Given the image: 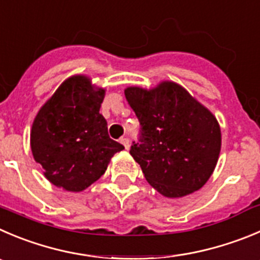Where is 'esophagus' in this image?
Instances as JSON below:
<instances>
[{"mask_svg": "<svg viewBox=\"0 0 260 260\" xmlns=\"http://www.w3.org/2000/svg\"><path fill=\"white\" fill-rule=\"evenodd\" d=\"M120 144H123V146H124L127 150L129 149V146H131L129 140H128L127 137H122V138H120Z\"/></svg>", "mask_w": 260, "mask_h": 260, "instance_id": "1", "label": "esophagus"}]
</instances>
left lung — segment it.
Listing matches in <instances>:
<instances>
[{"instance_id": "1", "label": "left lung", "mask_w": 260, "mask_h": 260, "mask_svg": "<svg viewBox=\"0 0 260 260\" xmlns=\"http://www.w3.org/2000/svg\"><path fill=\"white\" fill-rule=\"evenodd\" d=\"M124 94L141 127L129 152L146 181L167 198L203 187L220 151V128L214 115L173 82L150 91L129 87Z\"/></svg>"}]
</instances>
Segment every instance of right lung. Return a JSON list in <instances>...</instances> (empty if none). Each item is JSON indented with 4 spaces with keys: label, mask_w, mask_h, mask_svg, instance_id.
<instances>
[{
    "label": "right lung",
    "mask_w": 260,
    "mask_h": 260,
    "mask_svg": "<svg viewBox=\"0 0 260 260\" xmlns=\"http://www.w3.org/2000/svg\"><path fill=\"white\" fill-rule=\"evenodd\" d=\"M104 94L86 77H72L36 116L31 152L57 187L84 190L105 173L113 155L124 149L108 135V123L100 114Z\"/></svg>",
    "instance_id": "add662e5"
}]
</instances>
